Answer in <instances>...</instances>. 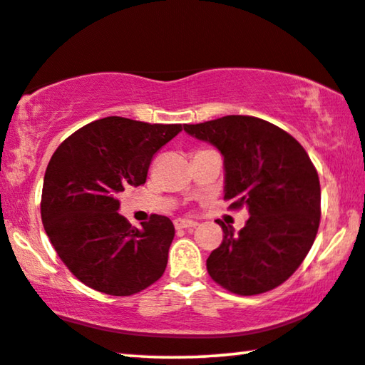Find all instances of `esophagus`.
<instances>
[{
	"label": "esophagus",
	"mask_w": 365,
	"mask_h": 365,
	"mask_svg": "<svg viewBox=\"0 0 365 365\" xmlns=\"http://www.w3.org/2000/svg\"><path fill=\"white\" fill-rule=\"evenodd\" d=\"M175 223V228H195L198 223L193 222V220H187V218H177V220L173 222Z\"/></svg>",
	"instance_id": "esophagus-1"
}]
</instances>
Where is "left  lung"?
<instances>
[{
    "instance_id": "8db88e82",
    "label": "left lung",
    "mask_w": 365,
    "mask_h": 365,
    "mask_svg": "<svg viewBox=\"0 0 365 365\" xmlns=\"http://www.w3.org/2000/svg\"><path fill=\"white\" fill-rule=\"evenodd\" d=\"M220 150L225 200L249 208L239 233L218 222L223 240L207 259L213 280L237 295L279 287L299 269L320 223V182L307 152L274 123L245 115L183 126Z\"/></svg>"
}]
</instances>
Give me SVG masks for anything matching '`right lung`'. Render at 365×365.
<instances>
[{
  "mask_svg": "<svg viewBox=\"0 0 365 365\" xmlns=\"http://www.w3.org/2000/svg\"><path fill=\"white\" fill-rule=\"evenodd\" d=\"M180 132V123L106 116L53 153L41 192L43 227L63 264L90 289L128 297L163 275L172 220L153 213L138 230L118 213V195L143 185L153 155Z\"/></svg>",
  "mask_w": 365,
  "mask_h": 365,
  "instance_id": "1",
  "label": "right lung"
}]
</instances>
